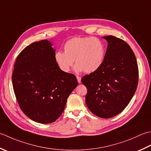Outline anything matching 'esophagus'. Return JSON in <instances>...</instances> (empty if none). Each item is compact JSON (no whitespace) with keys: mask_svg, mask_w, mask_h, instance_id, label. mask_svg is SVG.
I'll use <instances>...</instances> for the list:
<instances>
[{"mask_svg":"<svg viewBox=\"0 0 151 151\" xmlns=\"http://www.w3.org/2000/svg\"><path fill=\"white\" fill-rule=\"evenodd\" d=\"M76 79H77L78 83H81V78L78 76H76Z\"/></svg>","mask_w":151,"mask_h":151,"instance_id":"34e87169","label":"esophagus"}]
</instances>
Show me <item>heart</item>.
I'll return each instance as SVG.
<instances>
[{
    "mask_svg": "<svg viewBox=\"0 0 151 151\" xmlns=\"http://www.w3.org/2000/svg\"><path fill=\"white\" fill-rule=\"evenodd\" d=\"M64 52L58 51L54 55L56 64L61 70L68 73L75 60L74 70L76 73L97 71L103 63L105 46L101 40L95 37H75L63 46Z\"/></svg>",
    "mask_w": 151,
    "mask_h": 151,
    "instance_id": "heart-1",
    "label": "heart"
}]
</instances>
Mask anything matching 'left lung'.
<instances>
[{
    "label": "left lung",
    "mask_w": 151,
    "mask_h": 151,
    "mask_svg": "<svg viewBox=\"0 0 151 151\" xmlns=\"http://www.w3.org/2000/svg\"><path fill=\"white\" fill-rule=\"evenodd\" d=\"M108 45L104 61L97 71L81 79L87 88L86 103L91 113L103 119L120 113L136 91L139 71L136 58L125 41L103 37Z\"/></svg>",
    "instance_id": "8db88e82"
}]
</instances>
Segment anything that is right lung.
<instances>
[{"instance_id":"obj_1","label":"right lung","mask_w":151,"mask_h":151,"mask_svg":"<svg viewBox=\"0 0 151 151\" xmlns=\"http://www.w3.org/2000/svg\"><path fill=\"white\" fill-rule=\"evenodd\" d=\"M48 40L35 42L21 52L12 76L19 105L27 116L41 124L57 120L78 82L73 74L61 70L55 50Z\"/></svg>"}]
</instances>
